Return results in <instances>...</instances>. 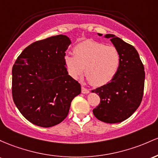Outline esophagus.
Returning a JSON list of instances; mask_svg holds the SVG:
<instances>
[{"label": "esophagus", "mask_w": 158, "mask_h": 158, "mask_svg": "<svg viewBox=\"0 0 158 158\" xmlns=\"http://www.w3.org/2000/svg\"><path fill=\"white\" fill-rule=\"evenodd\" d=\"M81 91H82V93H84V94H88L89 93V89L84 87V86H82V88H81Z\"/></svg>", "instance_id": "34e87169"}]
</instances>
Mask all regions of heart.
I'll use <instances>...</instances> for the list:
<instances>
[{
	"label": "heart",
	"instance_id": "b5f03b06",
	"mask_svg": "<svg viewBox=\"0 0 158 158\" xmlns=\"http://www.w3.org/2000/svg\"><path fill=\"white\" fill-rule=\"evenodd\" d=\"M73 54L65 56V63L74 79L82 75L86 67L87 80L96 86L110 82L117 74L121 57L116 48L93 40L81 42L74 47Z\"/></svg>",
	"mask_w": 158,
	"mask_h": 158
}]
</instances>
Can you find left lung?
Here are the masks:
<instances>
[{"label":"left lung","instance_id":"obj_1","mask_svg":"<svg viewBox=\"0 0 158 158\" xmlns=\"http://www.w3.org/2000/svg\"><path fill=\"white\" fill-rule=\"evenodd\" d=\"M98 36L102 34L98 33ZM117 48L121 57L119 69L107 84L92 90L101 101L93 110L94 116L106 123L125 121L136 110L142 102L144 90V66L134 46L113 34H106Z\"/></svg>","mask_w":158,"mask_h":158}]
</instances>
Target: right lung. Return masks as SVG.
Here are the masks:
<instances>
[{
	"mask_svg": "<svg viewBox=\"0 0 158 158\" xmlns=\"http://www.w3.org/2000/svg\"><path fill=\"white\" fill-rule=\"evenodd\" d=\"M71 43L65 35L37 41L22 51L12 67L14 103L37 126L49 127L63 122L72 101L81 93V85L69 75L65 63Z\"/></svg>",
	"mask_w": 158,
	"mask_h": 158,
	"instance_id": "obj_1",
	"label": "right lung"
}]
</instances>
